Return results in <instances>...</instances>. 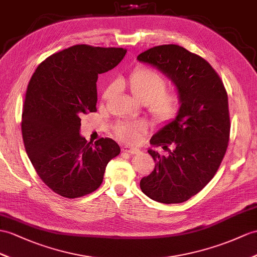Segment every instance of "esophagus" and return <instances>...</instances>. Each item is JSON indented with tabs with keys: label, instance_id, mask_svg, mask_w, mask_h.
<instances>
[{
	"label": "esophagus",
	"instance_id": "esophagus-1",
	"mask_svg": "<svg viewBox=\"0 0 257 257\" xmlns=\"http://www.w3.org/2000/svg\"><path fill=\"white\" fill-rule=\"evenodd\" d=\"M122 152L131 154V155H136V154L140 153V149L139 148H134V147H130V146H123L122 147Z\"/></svg>",
	"mask_w": 257,
	"mask_h": 257
}]
</instances>
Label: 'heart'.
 Masks as SVG:
<instances>
[{
	"label": "heart",
	"instance_id": "b5f03b06",
	"mask_svg": "<svg viewBox=\"0 0 257 257\" xmlns=\"http://www.w3.org/2000/svg\"><path fill=\"white\" fill-rule=\"evenodd\" d=\"M125 86L140 102L146 104L153 120L161 125L171 123L179 114L181 97L177 90H168V81L164 75L146 66H139L125 79ZM115 86L110 84L102 92V99L109 100ZM145 124L140 121H122L116 123L114 132L117 139L134 144L141 139Z\"/></svg>",
	"mask_w": 257,
	"mask_h": 257
}]
</instances>
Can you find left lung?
I'll return each instance as SVG.
<instances>
[{"mask_svg":"<svg viewBox=\"0 0 257 257\" xmlns=\"http://www.w3.org/2000/svg\"><path fill=\"white\" fill-rule=\"evenodd\" d=\"M137 60L170 77L181 97L178 116L150 139V145L162 147L169 155L148 149L156 166L141 180V189L156 202L183 203L214 178L227 152V90L207 61L178 45L150 48Z\"/></svg>","mask_w":257,"mask_h":257,"instance_id":"left-lung-1","label":"left lung"}]
</instances>
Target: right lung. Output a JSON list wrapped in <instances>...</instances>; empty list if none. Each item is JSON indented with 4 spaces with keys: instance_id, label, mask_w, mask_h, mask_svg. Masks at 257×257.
I'll return each mask as SVG.
<instances>
[{
    "instance_id": "obj_1",
    "label": "right lung",
    "mask_w": 257,
    "mask_h": 257,
    "mask_svg": "<svg viewBox=\"0 0 257 257\" xmlns=\"http://www.w3.org/2000/svg\"><path fill=\"white\" fill-rule=\"evenodd\" d=\"M123 48L76 45L36 68L22 114L25 149L39 178L54 193L77 198L101 185L108 162L120 154L111 139L87 142L81 116L96 112L98 75L115 67Z\"/></svg>"
}]
</instances>
